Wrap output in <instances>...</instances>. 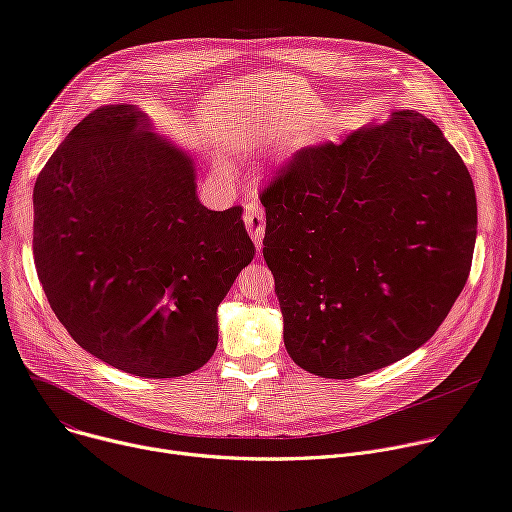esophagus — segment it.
Listing matches in <instances>:
<instances>
[{"instance_id": "obj_1", "label": "esophagus", "mask_w": 512, "mask_h": 512, "mask_svg": "<svg viewBox=\"0 0 512 512\" xmlns=\"http://www.w3.org/2000/svg\"><path fill=\"white\" fill-rule=\"evenodd\" d=\"M243 220H245V226L249 230L253 243L257 245V249H261L263 247V235H265V214H263V208L257 206V204H249L245 208Z\"/></svg>"}]
</instances>
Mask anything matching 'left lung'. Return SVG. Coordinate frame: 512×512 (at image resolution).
Masks as SVG:
<instances>
[{
  "label": "left lung",
  "mask_w": 512,
  "mask_h": 512,
  "mask_svg": "<svg viewBox=\"0 0 512 512\" xmlns=\"http://www.w3.org/2000/svg\"><path fill=\"white\" fill-rule=\"evenodd\" d=\"M259 198L284 343L314 376L349 380L410 355L466 286L474 181L423 114L300 149Z\"/></svg>",
  "instance_id": "8db88e82"
}]
</instances>
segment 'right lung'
<instances>
[{
	"label": "right lung",
	"instance_id": "1",
	"mask_svg": "<svg viewBox=\"0 0 512 512\" xmlns=\"http://www.w3.org/2000/svg\"><path fill=\"white\" fill-rule=\"evenodd\" d=\"M32 251L73 341L141 378L200 369L218 304L255 255L243 208L208 210L188 153L136 106L87 114L34 183Z\"/></svg>",
	"mask_w": 512,
	"mask_h": 512
}]
</instances>
